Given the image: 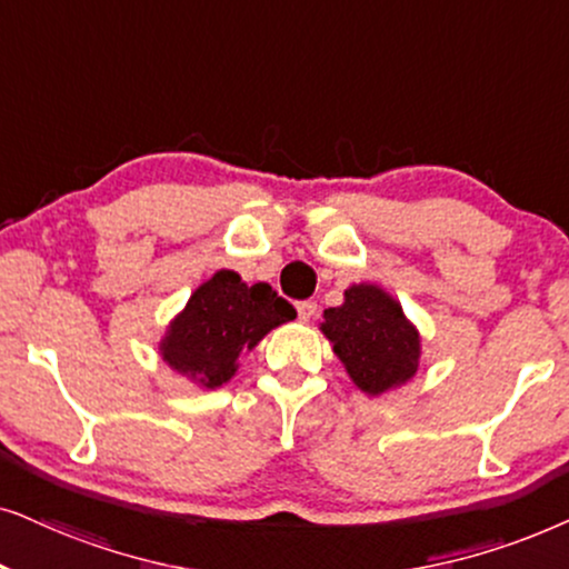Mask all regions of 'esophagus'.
Listing matches in <instances>:
<instances>
[{"label":"esophagus","mask_w":569,"mask_h":569,"mask_svg":"<svg viewBox=\"0 0 569 569\" xmlns=\"http://www.w3.org/2000/svg\"><path fill=\"white\" fill-rule=\"evenodd\" d=\"M297 315H299V320H301V322L315 320V315H317V305H315V301H299V305H297Z\"/></svg>","instance_id":"obj_1"}]
</instances>
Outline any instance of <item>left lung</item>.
Wrapping results in <instances>:
<instances>
[{
	"mask_svg": "<svg viewBox=\"0 0 569 569\" xmlns=\"http://www.w3.org/2000/svg\"><path fill=\"white\" fill-rule=\"evenodd\" d=\"M320 330L367 396L400 388L419 369V330L408 322L403 307L375 283L346 289L343 305L325 309Z\"/></svg>",
	"mask_w": 569,
	"mask_h": 569,
	"instance_id": "8db88e82",
	"label": "left lung"
}]
</instances>
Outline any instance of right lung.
<instances>
[{"instance_id":"right-lung-1","label":"right lung","mask_w":569,"mask_h":569,"mask_svg":"<svg viewBox=\"0 0 569 569\" xmlns=\"http://www.w3.org/2000/svg\"><path fill=\"white\" fill-rule=\"evenodd\" d=\"M293 317L268 283L247 286L239 272L218 270L173 317L158 351L173 372L216 390L237 375L241 353Z\"/></svg>"}]
</instances>
